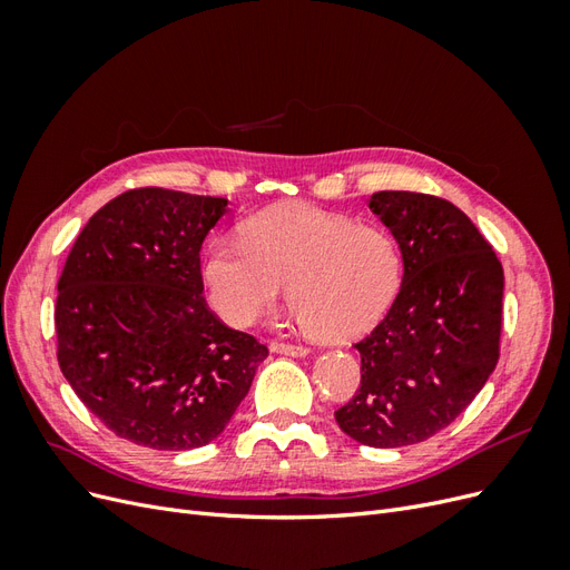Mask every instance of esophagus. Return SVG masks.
Returning a JSON list of instances; mask_svg holds the SVG:
<instances>
[{"instance_id":"34e87169","label":"esophagus","mask_w":570,"mask_h":570,"mask_svg":"<svg viewBox=\"0 0 570 570\" xmlns=\"http://www.w3.org/2000/svg\"><path fill=\"white\" fill-rule=\"evenodd\" d=\"M271 352L285 354V356H306L308 350L302 344H285V342H271Z\"/></svg>"}]
</instances>
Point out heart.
<instances>
[{
	"mask_svg": "<svg viewBox=\"0 0 570 570\" xmlns=\"http://www.w3.org/2000/svg\"><path fill=\"white\" fill-rule=\"evenodd\" d=\"M402 252L368 223L314 204H281L256 214L245 243L216 239L204 256L214 312L233 327L262 318L281 297L316 340L350 342L377 325L402 287Z\"/></svg>",
	"mask_w": 570,
	"mask_h": 570,
	"instance_id": "b5f03b06",
	"label": "heart"
}]
</instances>
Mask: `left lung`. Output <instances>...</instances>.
<instances>
[{
    "instance_id": "8db88e82",
    "label": "left lung",
    "mask_w": 570,
    "mask_h": 570,
    "mask_svg": "<svg viewBox=\"0 0 570 570\" xmlns=\"http://www.w3.org/2000/svg\"><path fill=\"white\" fill-rule=\"evenodd\" d=\"M368 209L402 252L387 316L356 342L361 385L335 411L352 440L394 450L440 433L488 383L499 358L504 268L452 202L385 189Z\"/></svg>"
}]
</instances>
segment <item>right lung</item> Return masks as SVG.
<instances>
[{
	"instance_id": "add662e5",
	"label": "right lung",
	"mask_w": 570,
	"mask_h": 570,
	"mask_svg": "<svg viewBox=\"0 0 570 570\" xmlns=\"http://www.w3.org/2000/svg\"><path fill=\"white\" fill-rule=\"evenodd\" d=\"M226 212L223 197L130 189L101 206L66 258L59 366L118 438L164 452L214 442L268 356L202 297L199 249Z\"/></svg>"
}]
</instances>
